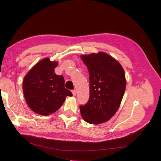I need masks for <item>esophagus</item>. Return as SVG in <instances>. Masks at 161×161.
I'll return each instance as SVG.
<instances>
[{
	"label": "esophagus",
	"instance_id": "1",
	"mask_svg": "<svg viewBox=\"0 0 161 161\" xmlns=\"http://www.w3.org/2000/svg\"><path fill=\"white\" fill-rule=\"evenodd\" d=\"M72 94H73V95L74 96H76V90H72Z\"/></svg>",
	"mask_w": 161,
	"mask_h": 161
}]
</instances>
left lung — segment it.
<instances>
[{
  "label": "left lung",
  "mask_w": 161,
  "mask_h": 161,
  "mask_svg": "<svg viewBox=\"0 0 161 161\" xmlns=\"http://www.w3.org/2000/svg\"><path fill=\"white\" fill-rule=\"evenodd\" d=\"M89 72L88 103L80 106L82 119L91 124L109 120L118 110L126 86L125 72L120 63L103 52L80 56Z\"/></svg>",
  "instance_id": "8db88e82"
}]
</instances>
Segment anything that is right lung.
<instances>
[{"instance_id": "obj_1", "label": "right lung", "mask_w": 161, "mask_h": 161, "mask_svg": "<svg viewBox=\"0 0 161 161\" xmlns=\"http://www.w3.org/2000/svg\"><path fill=\"white\" fill-rule=\"evenodd\" d=\"M58 62L43 58L34 65L23 80V91L27 105L35 113L49 115L56 112L72 92L64 87V79L55 74Z\"/></svg>"}]
</instances>
